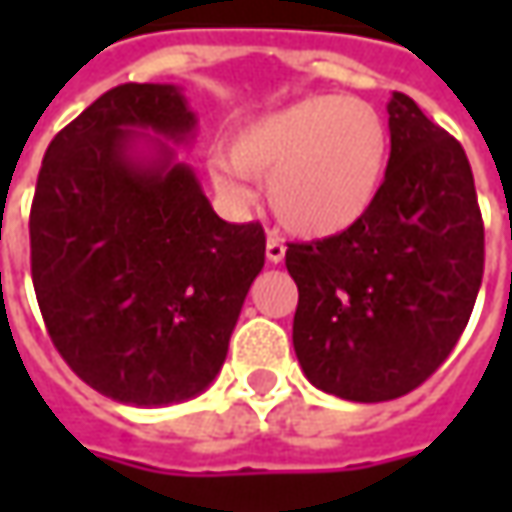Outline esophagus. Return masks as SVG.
<instances>
[{"label": "esophagus", "mask_w": 512, "mask_h": 512, "mask_svg": "<svg viewBox=\"0 0 512 512\" xmlns=\"http://www.w3.org/2000/svg\"><path fill=\"white\" fill-rule=\"evenodd\" d=\"M267 262H273V265H279V262H285V245H282V239H276V236H267Z\"/></svg>", "instance_id": "obj_1"}]
</instances>
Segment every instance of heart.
Here are the masks:
<instances>
[{
    "label": "heart",
    "mask_w": 512,
    "mask_h": 512,
    "mask_svg": "<svg viewBox=\"0 0 512 512\" xmlns=\"http://www.w3.org/2000/svg\"><path fill=\"white\" fill-rule=\"evenodd\" d=\"M387 122L356 96H307L247 122L230 156L213 153L210 182L233 205H250V179L267 182L279 225L307 239L353 227L373 207L387 170Z\"/></svg>",
    "instance_id": "heart-1"
}]
</instances>
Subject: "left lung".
Here are the masks:
<instances>
[{"label":"left lung","mask_w":512,"mask_h":512,"mask_svg":"<svg viewBox=\"0 0 512 512\" xmlns=\"http://www.w3.org/2000/svg\"><path fill=\"white\" fill-rule=\"evenodd\" d=\"M390 159L373 207L344 233L287 245L299 287L293 347L307 382L390 402L450 356L484 273V225L462 145L422 108L387 102Z\"/></svg>","instance_id":"obj_1"}]
</instances>
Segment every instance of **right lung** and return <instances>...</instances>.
<instances>
[{"label": "right lung", "mask_w": 512, "mask_h": 512, "mask_svg": "<svg viewBox=\"0 0 512 512\" xmlns=\"http://www.w3.org/2000/svg\"><path fill=\"white\" fill-rule=\"evenodd\" d=\"M196 136L179 85L102 93L42 159L30 273L70 370L102 396L168 407L219 376L265 267L262 225L216 216L176 145Z\"/></svg>", "instance_id": "1"}]
</instances>
